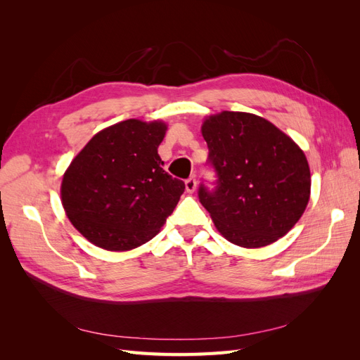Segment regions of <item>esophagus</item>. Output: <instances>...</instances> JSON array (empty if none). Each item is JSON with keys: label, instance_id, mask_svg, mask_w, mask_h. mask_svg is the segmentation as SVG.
I'll return each instance as SVG.
<instances>
[{"label": "esophagus", "instance_id": "obj_1", "mask_svg": "<svg viewBox=\"0 0 360 360\" xmlns=\"http://www.w3.org/2000/svg\"><path fill=\"white\" fill-rule=\"evenodd\" d=\"M184 186H186V192L188 193H193L195 189H197V180L189 179V180L184 181Z\"/></svg>", "mask_w": 360, "mask_h": 360}]
</instances>
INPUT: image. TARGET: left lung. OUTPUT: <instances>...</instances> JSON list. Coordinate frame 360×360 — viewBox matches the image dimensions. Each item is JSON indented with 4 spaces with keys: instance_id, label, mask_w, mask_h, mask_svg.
<instances>
[{
    "instance_id": "8db88e82",
    "label": "left lung",
    "mask_w": 360,
    "mask_h": 360,
    "mask_svg": "<svg viewBox=\"0 0 360 360\" xmlns=\"http://www.w3.org/2000/svg\"><path fill=\"white\" fill-rule=\"evenodd\" d=\"M201 134L217 186L198 197L228 242L263 248L297 224L311 197L303 150L269 120L222 111L204 118Z\"/></svg>"
}]
</instances>
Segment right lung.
<instances>
[{
	"instance_id": "right-lung-1",
	"label": "right lung",
	"mask_w": 360,
	"mask_h": 360,
	"mask_svg": "<svg viewBox=\"0 0 360 360\" xmlns=\"http://www.w3.org/2000/svg\"><path fill=\"white\" fill-rule=\"evenodd\" d=\"M162 120L130 118L97 132L73 158L61 181V204L86 240L130 250L151 240L184 192L158 153Z\"/></svg>"
}]
</instances>
